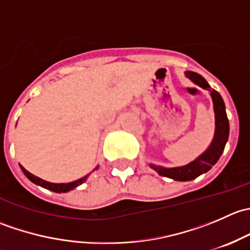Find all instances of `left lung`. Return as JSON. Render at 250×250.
Listing matches in <instances>:
<instances>
[{
    "instance_id": "1",
    "label": "left lung",
    "mask_w": 250,
    "mask_h": 250,
    "mask_svg": "<svg viewBox=\"0 0 250 250\" xmlns=\"http://www.w3.org/2000/svg\"><path fill=\"white\" fill-rule=\"evenodd\" d=\"M186 76L190 78L192 82H195L196 84L202 87L203 89L210 92L211 99H213L214 112H215V134H214V139L211 141L208 150L203 155H201L197 160L184 166V167L163 168L151 165V168L155 169L160 175L167 176V178L174 179V180L178 181L193 180L197 176H200L201 174L208 172L218 162L221 153L224 152L226 141L229 139V130H230V128H229V120L225 111V104H224L221 95L216 90L211 89L208 82L201 75L192 71H188L186 72Z\"/></svg>"
}]
</instances>
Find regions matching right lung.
I'll return each instance as SVG.
<instances>
[{"instance_id": "obj_1", "label": "right lung", "mask_w": 250, "mask_h": 250, "mask_svg": "<svg viewBox=\"0 0 250 250\" xmlns=\"http://www.w3.org/2000/svg\"><path fill=\"white\" fill-rule=\"evenodd\" d=\"M20 168H21L22 173L26 175V178L29 179V180H31L32 183L36 184V185H40L42 186V188H48V190L53 191V192H67V191L72 190V188H77L78 185H81L82 183H84L85 180H87V175L84 176V178H81L78 179L76 181H72V183H67V184H53V183H48L46 180H42V179L37 178V176H35L34 174L29 173L26 169H25L22 166H20Z\"/></svg>"}]
</instances>
